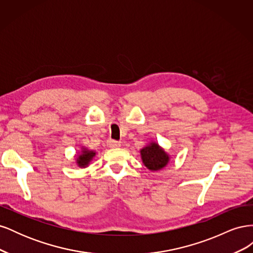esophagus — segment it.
<instances>
[{
    "label": "esophagus",
    "instance_id": "34e87169",
    "mask_svg": "<svg viewBox=\"0 0 253 253\" xmlns=\"http://www.w3.org/2000/svg\"><path fill=\"white\" fill-rule=\"evenodd\" d=\"M108 145H109V148H119V147H121V142L120 141H116V140H112V139H110L109 141H108Z\"/></svg>",
    "mask_w": 253,
    "mask_h": 253
}]
</instances>
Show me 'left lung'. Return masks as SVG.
<instances>
[{
	"label": "left lung",
	"instance_id": "obj_1",
	"mask_svg": "<svg viewBox=\"0 0 253 253\" xmlns=\"http://www.w3.org/2000/svg\"><path fill=\"white\" fill-rule=\"evenodd\" d=\"M140 155L143 165L153 172L164 169L170 162L169 154L155 141L142 148Z\"/></svg>",
	"mask_w": 253,
	"mask_h": 253
}]
</instances>
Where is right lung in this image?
Listing matches in <instances>:
<instances>
[{
	"label": "right lung",
	"mask_w": 253,
	"mask_h": 253,
	"mask_svg": "<svg viewBox=\"0 0 253 253\" xmlns=\"http://www.w3.org/2000/svg\"><path fill=\"white\" fill-rule=\"evenodd\" d=\"M95 155H96L95 151H90L86 148L82 147L81 152L79 153L77 158H76V164H77L78 167L80 168H86L91 160H93Z\"/></svg>",
	"instance_id": "add662e5"
}]
</instances>
